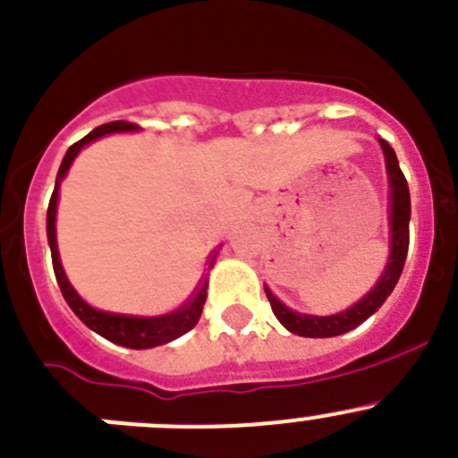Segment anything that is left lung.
Returning a JSON list of instances; mask_svg holds the SVG:
<instances>
[{
    "label": "left lung",
    "mask_w": 458,
    "mask_h": 458,
    "mask_svg": "<svg viewBox=\"0 0 458 458\" xmlns=\"http://www.w3.org/2000/svg\"><path fill=\"white\" fill-rule=\"evenodd\" d=\"M382 152H385L386 161V175H389V260H386L385 272L380 274L376 285L364 294L357 303H352L346 310L337 312V315H303V312L292 310L285 303L278 301L272 294L267 285H265V294H267L272 310L276 319L285 326L290 333L301 335V337H337V335L348 333V330L357 328V326L367 321L377 308L386 301L391 292H394L395 283H398L400 274H403L404 259H407L409 250V217H411V202H409V186L404 180L403 171H400L398 157H395L394 148L380 139Z\"/></svg>",
    "instance_id": "1"
}]
</instances>
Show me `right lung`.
Returning a JSON list of instances; mask_svg holds the SVG:
<instances>
[{
	"label": "right lung",
	"instance_id": "right-lung-1",
	"mask_svg": "<svg viewBox=\"0 0 458 458\" xmlns=\"http://www.w3.org/2000/svg\"><path fill=\"white\" fill-rule=\"evenodd\" d=\"M137 130V125L125 123V121H112V123L98 125L96 130H91L87 137H82L81 141L73 143L72 148L64 155L63 164H60L58 177H55V189L54 195L49 199V208H47V238H49V247H51V260H54V272L55 278H58L60 292H63L64 301L69 303V308L73 310V315L91 328L94 333H98L101 337L110 339L112 344H119V346L125 348H155L161 346V344H168L173 339L182 337L184 333H189L195 324L199 321V315H202L204 301H207V287H208V274L202 276L199 281L198 292H195L193 297L180 306L177 310L168 312V315H159V317H137V315H119V312H107V310H98V308H91L85 299L73 290V285L69 283L67 274H64L63 263H60V254H58V241H55V211H58V191L60 184H63L64 175H67L69 166L73 164V159L78 157V152L82 150L85 146H89L91 141L96 139L106 137V134H114V132H132ZM217 259V250L208 256V269L213 267Z\"/></svg>",
	"mask_w": 458,
	"mask_h": 458
}]
</instances>
